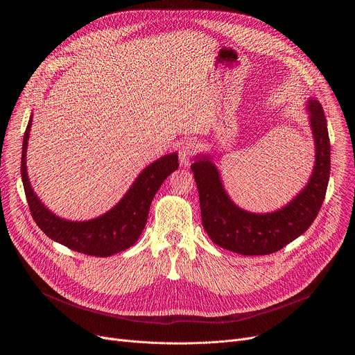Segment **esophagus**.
<instances>
[{
	"label": "esophagus",
	"mask_w": 355,
	"mask_h": 355,
	"mask_svg": "<svg viewBox=\"0 0 355 355\" xmlns=\"http://www.w3.org/2000/svg\"><path fill=\"white\" fill-rule=\"evenodd\" d=\"M195 153V143L191 140H187L184 143H181L180 148H178V157H180V163L182 167H188L192 155Z\"/></svg>",
	"instance_id": "34e87169"
}]
</instances>
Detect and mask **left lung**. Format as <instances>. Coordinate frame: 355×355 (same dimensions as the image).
I'll return each instance as SVG.
<instances>
[{"label": "left lung", "mask_w": 355, "mask_h": 355, "mask_svg": "<svg viewBox=\"0 0 355 355\" xmlns=\"http://www.w3.org/2000/svg\"><path fill=\"white\" fill-rule=\"evenodd\" d=\"M315 143V163L308 182L284 207L250 212L227 193L212 153H198L191 170L199 193L202 226L219 247L243 256L271 254L305 233L316 219L330 177V140L322 104L306 98Z\"/></svg>", "instance_id": "1"}]
</instances>
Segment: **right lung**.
Wrapping results in <instances>:
<instances>
[{
    "label": "right lung",
    "instance_id": "add662e5",
    "mask_svg": "<svg viewBox=\"0 0 355 355\" xmlns=\"http://www.w3.org/2000/svg\"><path fill=\"white\" fill-rule=\"evenodd\" d=\"M33 114L24 135L21 177L28 205L42 232L74 251L95 257H110L132 247L140 237L150 211L151 200L164 180L178 170L177 151L164 155L144 167L126 193L105 214L88 220H67L44 207L33 191L26 168V150L31 136Z\"/></svg>",
    "mask_w": 355,
    "mask_h": 355
}]
</instances>
